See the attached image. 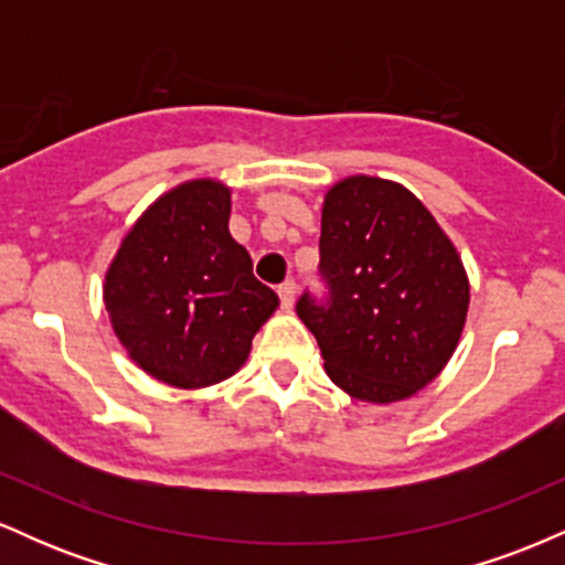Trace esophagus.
I'll return each instance as SVG.
<instances>
[{"mask_svg": "<svg viewBox=\"0 0 565 565\" xmlns=\"http://www.w3.org/2000/svg\"><path fill=\"white\" fill-rule=\"evenodd\" d=\"M295 281H284L281 287H278V297H281V308L289 310L291 305H295Z\"/></svg>", "mask_w": 565, "mask_h": 565, "instance_id": "esophagus-1", "label": "esophagus"}]
</instances>
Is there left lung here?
<instances>
[{"instance_id":"8db88e82","label":"left lung","mask_w":565,"mask_h":565,"mask_svg":"<svg viewBox=\"0 0 565 565\" xmlns=\"http://www.w3.org/2000/svg\"><path fill=\"white\" fill-rule=\"evenodd\" d=\"M321 276L297 316L329 380L364 404H398L449 364L468 321L470 281L457 246L408 188L374 174L337 180L321 210Z\"/></svg>"}]
</instances>
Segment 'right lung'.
<instances>
[{
    "instance_id": "obj_1",
    "label": "right lung",
    "mask_w": 565,
    "mask_h": 565,
    "mask_svg": "<svg viewBox=\"0 0 565 565\" xmlns=\"http://www.w3.org/2000/svg\"><path fill=\"white\" fill-rule=\"evenodd\" d=\"M228 220V185L185 180L135 220L106 270L114 334L164 385L196 391L233 377L278 308Z\"/></svg>"
}]
</instances>
